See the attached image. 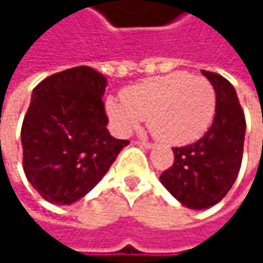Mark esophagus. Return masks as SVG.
Returning <instances> with one entry per match:
<instances>
[{
  "instance_id": "1",
  "label": "esophagus",
  "mask_w": 263,
  "mask_h": 263,
  "mask_svg": "<svg viewBox=\"0 0 263 263\" xmlns=\"http://www.w3.org/2000/svg\"><path fill=\"white\" fill-rule=\"evenodd\" d=\"M135 144H137V146H140V147H144V149H152V147H154V144H152V143H149V141H141V140L135 141Z\"/></svg>"
}]
</instances>
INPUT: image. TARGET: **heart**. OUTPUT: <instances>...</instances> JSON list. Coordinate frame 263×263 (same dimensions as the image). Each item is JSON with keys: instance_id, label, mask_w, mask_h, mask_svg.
<instances>
[{"instance_id": "1", "label": "heart", "mask_w": 263, "mask_h": 263, "mask_svg": "<svg viewBox=\"0 0 263 263\" xmlns=\"http://www.w3.org/2000/svg\"><path fill=\"white\" fill-rule=\"evenodd\" d=\"M106 114L116 131L129 134L141 119L155 138L166 144H187L210 128L216 111L212 83L185 71L147 79L123 92V100L108 97Z\"/></svg>"}]
</instances>
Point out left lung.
Masks as SVG:
<instances>
[{"mask_svg":"<svg viewBox=\"0 0 263 263\" xmlns=\"http://www.w3.org/2000/svg\"><path fill=\"white\" fill-rule=\"evenodd\" d=\"M216 92L215 119L193 144L174 147V164L160 175L161 184L183 205L193 210L218 204L235 184L242 163L245 116L233 85L204 71Z\"/></svg>","mask_w":263,"mask_h":263,"instance_id":"8db88e82","label":"left lung"}]
</instances>
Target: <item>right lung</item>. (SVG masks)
<instances>
[{
    "label": "right lung",
    "instance_id": "1",
    "mask_svg": "<svg viewBox=\"0 0 263 263\" xmlns=\"http://www.w3.org/2000/svg\"><path fill=\"white\" fill-rule=\"evenodd\" d=\"M106 83L82 65L44 79L31 92L21 129L23 166L28 183L51 204L83 198L129 144L106 129Z\"/></svg>",
    "mask_w": 263,
    "mask_h": 263
}]
</instances>
